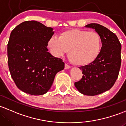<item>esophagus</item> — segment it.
Masks as SVG:
<instances>
[{
    "label": "esophagus",
    "mask_w": 126,
    "mask_h": 126,
    "mask_svg": "<svg viewBox=\"0 0 126 126\" xmlns=\"http://www.w3.org/2000/svg\"><path fill=\"white\" fill-rule=\"evenodd\" d=\"M69 68H70V66L65 63V69H69Z\"/></svg>",
    "instance_id": "obj_1"
}]
</instances>
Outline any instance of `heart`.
<instances>
[{
  "instance_id": "1",
  "label": "heart",
  "mask_w": 126,
  "mask_h": 126,
  "mask_svg": "<svg viewBox=\"0 0 126 126\" xmlns=\"http://www.w3.org/2000/svg\"><path fill=\"white\" fill-rule=\"evenodd\" d=\"M48 46L56 56L68 51V58L74 64L79 66L94 62L100 54L102 47L101 36L96 32L82 30H70L49 40Z\"/></svg>"
}]
</instances>
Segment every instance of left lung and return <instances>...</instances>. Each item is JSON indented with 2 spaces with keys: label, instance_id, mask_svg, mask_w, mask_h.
<instances>
[{
  "label": "left lung",
  "instance_id": "obj_1",
  "mask_svg": "<svg viewBox=\"0 0 126 126\" xmlns=\"http://www.w3.org/2000/svg\"><path fill=\"white\" fill-rule=\"evenodd\" d=\"M85 27L95 30L100 35L101 50L94 62L79 67L84 75L75 86L85 95L94 96L110 89L116 82L121 67V45L116 34L106 27L98 24Z\"/></svg>",
  "mask_w": 126,
  "mask_h": 126
}]
</instances>
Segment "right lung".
Instances as JSON below:
<instances>
[{"instance_id": "right-lung-1", "label": "right lung", "mask_w": 126, "mask_h": 126, "mask_svg": "<svg viewBox=\"0 0 126 126\" xmlns=\"http://www.w3.org/2000/svg\"><path fill=\"white\" fill-rule=\"evenodd\" d=\"M54 33L53 28L32 20L19 24L10 34L7 47L9 70L16 86L25 93L45 94L57 73L64 69L63 60L48 52V42Z\"/></svg>"}]
</instances>
